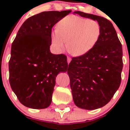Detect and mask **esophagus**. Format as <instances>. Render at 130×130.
Returning a JSON list of instances; mask_svg holds the SVG:
<instances>
[{
  "instance_id": "esophagus-1",
  "label": "esophagus",
  "mask_w": 130,
  "mask_h": 130,
  "mask_svg": "<svg viewBox=\"0 0 130 130\" xmlns=\"http://www.w3.org/2000/svg\"><path fill=\"white\" fill-rule=\"evenodd\" d=\"M71 61V58H70V57H67V63H68V64L70 63Z\"/></svg>"
}]
</instances>
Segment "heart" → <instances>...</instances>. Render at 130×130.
Returning a JSON list of instances; mask_svg holds the SVG:
<instances>
[{
	"mask_svg": "<svg viewBox=\"0 0 130 130\" xmlns=\"http://www.w3.org/2000/svg\"><path fill=\"white\" fill-rule=\"evenodd\" d=\"M100 24L94 20L67 16L58 24L51 32V42L56 51L59 52L66 45L74 56H81L89 53L96 45L101 36Z\"/></svg>",
	"mask_w": 130,
	"mask_h": 130,
	"instance_id": "heart-1",
	"label": "heart"
}]
</instances>
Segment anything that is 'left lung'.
Here are the masks:
<instances>
[{"label":"left lung","instance_id":"8db88e82","mask_svg":"<svg viewBox=\"0 0 130 130\" xmlns=\"http://www.w3.org/2000/svg\"><path fill=\"white\" fill-rule=\"evenodd\" d=\"M74 14L96 20L101 29L96 45L87 54L72 58L67 71L75 105L95 110L106 105L121 85L122 45L108 20L79 11Z\"/></svg>","mask_w":130,"mask_h":130}]
</instances>
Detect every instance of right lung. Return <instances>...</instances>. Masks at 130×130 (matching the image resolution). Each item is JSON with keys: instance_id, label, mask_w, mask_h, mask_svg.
<instances>
[{"instance_id": "add662e5", "label": "right lung", "mask_w": 130, "mask_h": 130, "mask_svg": "<svg viewBox=\"0 0 130 130\" xmlns=\"http://www.w3.org/2000/svg\"><path fill=\"white\" fill-rule=\"evenodd\" d=\"M71 10L43 11L27 19L11 45L9 83L26 107L43 109L51 103L56 77L68 69L67 56L50 51L53 27Z\"/></svg>"}]
</instances>
